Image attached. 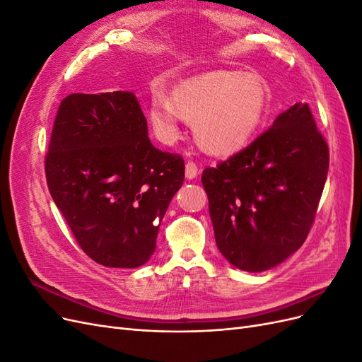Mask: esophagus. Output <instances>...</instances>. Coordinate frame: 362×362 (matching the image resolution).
I'll return each instance as SVG.
<instances>
[{
	"label": "esophagus",
	"instance_id": "34e87169",
	"mask_svg": "<svg viewBox=\"0 0 362 362\" xmlns=\"http://www.w3.org/2000/svg\"><path fill=\"white\" fill-rule=\"evenodd\" d=\"M198 166H196V163L193 161H187L185 163V178L187 180H193L198 177Z\"/></svg>",
	"mask_w": 362,
	"mask_h": 362
}]
</instances>
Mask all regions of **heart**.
Segmentation results:
<instances>
[{
  "instance_id": "obj_1",
  "label": "heart",
  "mask_w": 362,
  "mask_h": 362,
  "mask_svg": "<svg viewBox=\"0 0 362 362\" xmlns=\"http://www.w3.org/2000/svg\"><path fill=\"white\" fill-rule=\"evenodd\" d=\"M264 112V92L254 75L218 71L173 87L172 101L157 90L149 117L161 140L180 134L178 115L193 124L198 144L217 156L242 149Z\"/></svg>"
}]
</instances>
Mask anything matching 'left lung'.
<instances>
[{
  "mask_svg": "<svg viewBox=\"0 0 362 362\" xmlns=\"http://www.w3.org/2000/svg\"><path fill=\"white\" fill-rule=\"evenodd\" d=\"M329 148L308 104H294L249 146L202 172L216 245L240 270L275 267L314 223Z\"/></svg>",
  "mask_w": 362,
  "mask_h": 362,
  "instance_id": "1",
  "label": "left lung"
}]
</instances>
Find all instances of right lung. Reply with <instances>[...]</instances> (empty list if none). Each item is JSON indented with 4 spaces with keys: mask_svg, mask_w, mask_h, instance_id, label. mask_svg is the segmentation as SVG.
<instances>
[{
    "mask_svg": "<svg viewBox=\"0 0 362 362\" xmlns=\"http://www.w3.org/2000/svg\"><path fill=\"white\" fill-rule=\"evenodd\" d=\"M45 173L84 254L133 269L154 254L157 221L182 185L184 160L151 144L134 93H72L59 105Z\"/></svg>",
    "mask_w": 362,
    "mask_h": 362,
    "instance_id": "obj_1",
    "label": "right lung"
}]
</instances>
